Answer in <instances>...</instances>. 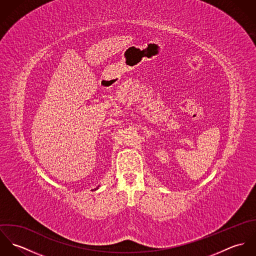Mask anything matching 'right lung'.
Segmentation results:
<instances>
[{
  "label": "right lung",
  "instance_id": "right-lung-1",
  "mask_svg": "<svg viewBox=\"0 0 256 256\" xmlns=\"http://www.w3.org/2000/svg\"><path fill=\"white\" fill-rule=\"evenodd\" d=\"M98 188H96V189H98Z\"/></svg>",
  "mask_w": 256,
  "mask_h": 256
}]
</instances>
